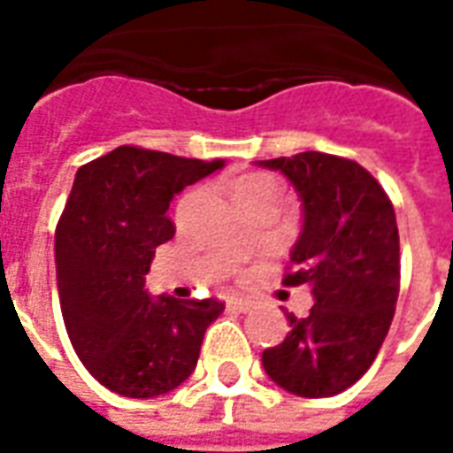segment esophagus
I'll use <instances>...</instances> for the list:
<instances>
[{"label":"esophagus","instance_id":"esophagus-1","mask_svg":"<svg viewBox=\"0 0 453 453\" xmlns=\"http://www.w3.org/2000/svg\"><path fill=\"white\" fill-rule=\"evenodd\" d=\"M227 308H233V311H240V313H245L252 308V301H247V298H237V296H230L226 301Z\"/></svg>","mask_w":453,"mask_h":453}]
</instances>
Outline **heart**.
I'll return each instance as SVG.
<instances>
[{"mask_svg":"<svg viewBox=\"0 0 453 453\" xmlns=\"http://www.w3.org/2000/svg\"><path fill=\"white\" fill-rule=\"evenodd\" d=\"M276 179L272 174H265V172H250V174H242L237 179L235 187V198L255 196V194H272L276 196Z\"/></svg>","mask_w":453,"mask_h":453,"instance_id":"1","label":"heart"}]
</instances>
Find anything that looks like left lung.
Wrapping results in <instances>:
<instances>
[{"mask_svg": "<svg viewBox=\"0 0 453 453\" xmlns=\"http://www.w3.org/2000/svg\"><path fill=\"white\" fill-rule=\"evenodd\" d=\"M301 198V235L286 286L308 284V318L286 313L288 334L262 351L266 376L301 398H330L366 373L388 334L400 288L395 211L351 159L325 152L262 159Z\"/></svg>", "mask_w": 453, "mask_h": 453, "instance_id": "left-lung-1", "label": "left lung"}]
</instances>
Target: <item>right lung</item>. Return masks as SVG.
I'll use <instances>...</instances> for the list:
<instances>
[{
	"mask_svg": "<svg viewBox=\"0 0 453 453\" xmlns=\"http://www.w3.org/2000/svg\"><path fill=\"white\" fill-rule=\"evenodd\" d=\"M223 165L120 145L74 174L55 230L60 308L80 361L119 395L155 398L184 383L223 313L216 298L145 291L155 247L174 237L172 198Z\"/></svg>",
	"mask_w": 453,
	"mask_h": 453,
	"instance_id": "obj_1",
	"label": "right lung"
}]
</instances>
